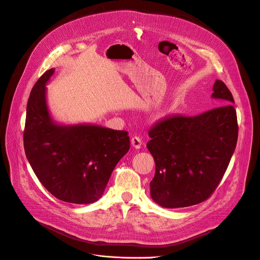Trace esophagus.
<instances>
[{"mask_svg": "<svg viewBox=\"0 0 260 260\" xmlns=\"http://www.w3.org/2000/svg\"><path fill=\"white\" fill-rule=\"evenodd\" d=\"M131 143H132V146L135 147L136 149L141 148V145H142V141L139 137H133L131 140Z\"/></svg>", "mask_w": 260, "mask_h": 260, "instance_id": "34e87169", "label": "esophagus"}]
</instances>
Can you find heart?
I'll return each instance as SVG.
<instances>
[{
	"label": "heart",
	"mask_w": 260,
	"mask_h": 260,
	"mask_svg": "<svg viewBox=\"0 0 260 260\" xmlns=\"http://www.w3.org/2000/svg\"><path fill=\"white\" fill-rule=\"evenodd\" d=\"M161 114H162V113H161Z\"/></svg>",
	"instance_id": "1"
}]
</instances>
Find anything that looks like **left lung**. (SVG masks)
<instances>
[{
    "mask_svg": "<svg viewBox=\"0 0 260 260\" xmlns=\"http://www.w3.org/2000/svg\"><path fill=\"white\" fill-rule=\"evenodd\" d=\"M217 107L194 117H168L149 129L147 148L155 163L151 199L164 208H182L208 199L235 150L238 125L233 96L221 80L213 84Z\"/></svg>",
    "mask_w": 260,
    "mask_h": 260,
    "instance_id": "left-lung-1",
    "label": "left lung"
}]
</instances>
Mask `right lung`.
<instances>
[{"label": "right lung", "instance_id": "1", "mask_svg": "<svg viewBox=\"0 0 260 260\" xmlns=\"http://www.w3.org/2000/svg\"><path fill=\"white\" fill-rule=\"evenodd\" d=\"M46 71L30 93L24 131L26 157L43 186L56 199L72 204L98 201L112 172L129 149L125 131L94 124H58L52 119Z\"/></svg>", "mask_w": 260, "mask_h": 260}]
</instances>
